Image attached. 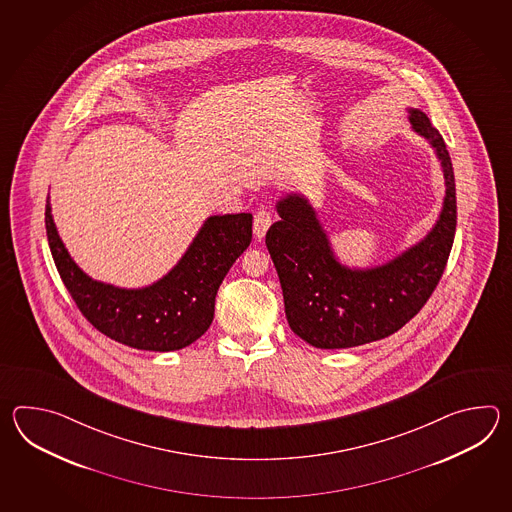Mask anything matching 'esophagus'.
Returning <instances> with one entry per match:
<instances>
[{"label":"esophagus","mask_w":512,"mask_h":512,"mask_svg":"<svg viewBox=\"0 0 512 512\" xmlns=\"http://www.w3.org/2000/svg\"><path fill=\"white\" fill-rule=\"evenodd\" d=\"M272 225V214L267 210V208H260L258 212H256V216H254V234H256V238L261 240L263 236H265V232L269 230V227Z\"/></svg>","instance_id":"1"}]
</instances>
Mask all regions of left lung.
<instances>
[{"label":"left lung","instance_id":"left-lung-1","mask_svg":"<svg viewBox=\"0 0 512 512\" xmlns=\"http://www.w3.org/2000/svg\"><path fill=\"white\" fill-rule=\"evenodd\" d=\"M412 130L432 144L445 175L446 196L434 229L408 251L373 269L337 260L315 210L304 196L278 201L280 221L265 236L282 283L287 322L320 349L355 348L390 337L434 293L456 234V181L441 133L421 109H408Z\"/></svg>","mask_w":512,"mask_h":512}]
</instances>
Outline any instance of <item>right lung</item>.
I'll list each match as a JSON object with an SVG mask.
<instances>
[{"instance_id":"add662e5","label":"right lung","mask_w":512,"mask_h":512,"mask_svg":"<svg viewBox=\"0 0 512 512\" xmlns=\"http://www.w3.org/2000/svg\"><path fill=\"white\" fill-rule=\"evenodd\" d=\"M45 230L58 274L89 324L130 348L175 351L196 342L212 324L219 285L251 245L252 214L210 216L174 269L142 289L89 278L58 236L49 197Z\"/></svg>"}]
</instances>
